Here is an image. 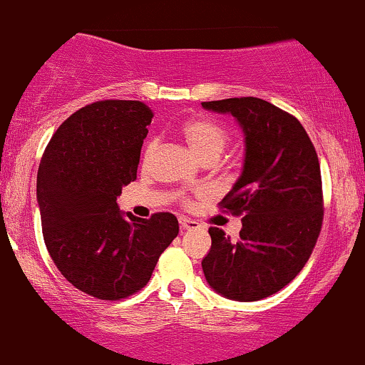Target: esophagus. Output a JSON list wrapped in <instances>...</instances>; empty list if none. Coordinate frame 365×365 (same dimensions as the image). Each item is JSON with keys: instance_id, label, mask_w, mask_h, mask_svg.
Listing matches in <instances>:
<instances>
[{"instance_id": "esophagus-1", "label": "esophagus", "mask_w": 365, "mask_h": 365, "mask_svg": "<svg viewBox=\"0 0 365 365\" xmlns=\"http://www.w3.org/2000/svg\"><path fill=\"white\" fill-rule=\"evenodd\" d=\"M199 227H201V224L192 220V218H187V217L180 218V229H182V231H194V229H199Z\"/></svg>"}]
</instances>
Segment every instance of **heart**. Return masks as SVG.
Listing matches in <instances>:
<instances>
[{"label": "heart", "instance_id": "obj_1", "mask_svg": "<svg viewBox=\"0 0 365 365\" xmlns=\"http://www.w3.org/2000/svg\"><path fill=\"white\" fill-rule=\"evenodd\" d=\"M182 133L187 145L192 148V152L202 163H206V160H217L229 143L227 129L220 122L212 120V118H194V120H189L182 128ZM155 150L157 140L155 138H150L147 141V145H145L143 155H141L143 164L150 163Z\"/></svg>", "mask_w": 365, "mask_h": 365}]
</instances>
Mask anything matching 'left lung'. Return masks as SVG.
<instances>
[{
    "instance_id": "8db88e82",
    "label": "left lung",
    "mask_w": 365,
    "mask_h": 365,
    "mask_svg": "<svg viewBox=\"0 0 365 365\" xmlns=\"http://www.w3.org/2000/svg\"><path fill=\"white\" fill-rule=\"evenodd\" d=\"M232 115L245 136L240 178L222 208L241 218L240 240L210 227L212 248L201 266L217 294L260 301L289 285L304 267L320 234L322 176L317 152L297 118L259 98L205 101Z\"/></svg>"
}]
</instances>
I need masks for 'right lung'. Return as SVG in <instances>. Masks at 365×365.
Wrapping results in <instances>:
<instances>
[{
    "label": "right lung",
    "instance_id": "obj_1",
    "mask_svg": "<svg viewBox=\"0 0 365 365\" xmlns=\"http://www.w3.org/2000/svg\"><path fill=\"white\" fill-rule=\"evenodd\" d=\"M152 112L141 101L108 99L63 122L38 168L36 199L47 250L82 292L117 301L147 285L178 234L171 213L120 212L122 187L136 180Z\"/></svg>",
    "mask_w": 365,
    "mask_h": 365
}]
</instances>
